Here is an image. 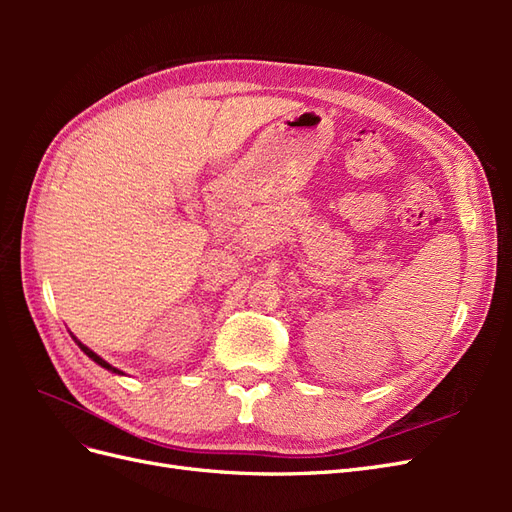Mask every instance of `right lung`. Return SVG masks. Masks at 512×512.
I'll return each instance as SVG.
<instances>
[{"mask_svg": "<svg viewBox=\"0 0 512 512\" xmlns=\"http://www.w3.org/2000/svg\"><path fill=\"white\" fill-rule=\"evenodd\" d=\"M72 339H74V342H76V346H79V348H81V350H83V352H85V354L89 356V359H91V361H94V363H98L100 367H104V369H108V371H113V374H119V376H123V371H119V369H117V367H113L111 363H106V361L102 359V356H98V354H96L94 350H89V348H87L85 344H81V342H79V339H76L74 335H72Z\"/></svg>", "mask_w": 512, "mask_h": 512, "instance_id": "obj_1", "label": "right lung"}]
</instances>
